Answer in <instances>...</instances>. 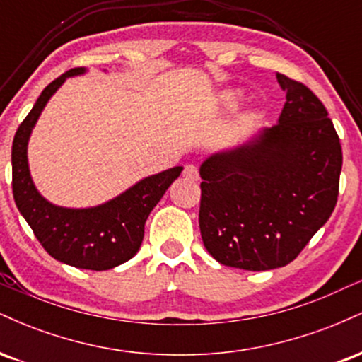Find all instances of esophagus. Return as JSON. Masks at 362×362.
I'll return each instance as SVG.
<instances>
[{
	"instance_id": "esophagus-1",
	"label": "esophagus",
	"mask_w": 362,
	"mask_h": 362,
	"mask_svg": "<svg viewBox=\"0 0 362 362\" xmlns=\"http://www.w3.org/2000/svg\"><path fill=\"white\" fill-rule=\"evenodd\" d=\"M184 177L189 178V180H197V178H199L197 167H195V165H192V163L185 165V167H184Z\"/></svg>"
}]
</instances>
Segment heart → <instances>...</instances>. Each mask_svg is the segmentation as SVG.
Listing matches in <instances>:
<instances>
[{"mask_svg": "<svg viewBox=\"0 0 362 362\" xmlns=\"http://www.w3.org/2000/svg\"><path fill=\"white\" fill-rule=\"evenodd\" d=\"M224 102H226V103H235L236 102V95L235 93H228L226 97H224Z\"/></svg>", "mask_w": 362, "mask_h": 362, "instance_id": "obj_1", "label": "heart"}]
</instances>
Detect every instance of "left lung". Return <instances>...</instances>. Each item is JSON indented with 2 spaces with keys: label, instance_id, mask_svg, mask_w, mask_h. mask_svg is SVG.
Returning a JSON list of instances; mask_svg holds the SVG:
<instances>
[{
  "label": "left lung",
  "instance_id": "8db88e82",
  "mask_svg": "<svg viewBox=\"0 0 362 362\" xmlns=\"http://www.w3.org/2000/svg\"><path fill=\"white\" fill-rule=\"evenodd\" d=\"M279 124L250 144L201 165L199 228L219 264L243 271L284 267L334 213L342 148L328 112L303 83L277 73Z\"/></svg>",
  "mask_w": 362,
  "mask_h": 362
}]
</instances>
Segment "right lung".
I'll use <instances>...</instances> for the list:
<instances>
[{
	"label": "right lung",
	"instance_id": "1",
	"mask_svg": "<svg viewBox=\"0 0 362 362\" xmlns=\"http://www.w3.org/2000/svg\"><path fill=\"white\" fill-rule=\"evenodd\" d=\"M83 71V68L69 69L45 86L34 109L16 129L11 146V189L16 207L49 255L78 269L107 271L138 253L149 213L180 175L182 167L144 178L119 197L90 209H66L45 201L28 172V138L54 91L66 78Z\"/></svg>",
	"mask_w": 362,
	"mask_h": 362
}]
</instances>
